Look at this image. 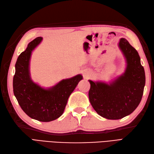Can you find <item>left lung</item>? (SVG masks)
I'll return each instance as SVG.
<instances>
[{
  "mask_svg": "<svg viewBox=\"0 0 154 154\" xmlns=\"http://www.w3.org/2000/svg\"><path fill=\"white\" fill-rule=\"evenodd\" d=\"M119 48L126 59L125 72L109 84L89 80V99L97 113L108 119H119L131 114L140 104L146 78L137 51L125 38Z\"/></svg>",
  "mask_w": 154,
  "mask_h": 154,
  "instance_id": "8db88e82",
  "label": "left lung"
}]
</instances>
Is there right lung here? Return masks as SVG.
I'll return each mask as SVG.
<instances>
[{
    "mask_svg": "<svg viewBox=\"0 0 154 154\" xmlns=\"http://www.w3.org/2000/svg\"><path fill=\"white\" fill-rule=\"evenodd\" d=\"M42 40V37L36 38L19 55L15 66L13 89L19 104L26 114L36 120L48 122L63 114L69 96L83 78L78 74L48 89L35 84L30 76V59L32 50Z\"/></svg>",
    "mask_w": 154,
    "mask_h": 154,
    "instance_id": "1",
    "label": "right lung"
}]
</instances>
